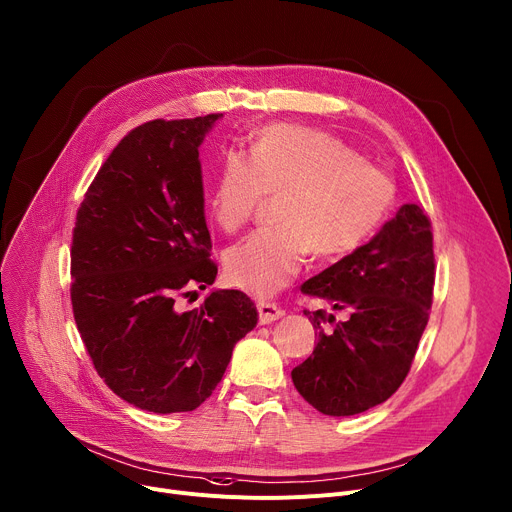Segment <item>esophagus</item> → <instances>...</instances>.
Listing matches in <instances>:
<instances>
[{"mask_svg": "<svg viewBox=\"0 0 512 512\" xmlns=\"http://www.w3.org/2000/svg\"><path fill=\"white\" fill-rule=\"evenodd\" d=\"M286 314V310L282 306H277L275 302H267V300H261L259 302V320L263 324H269L277 318H282Z\"/></svg>", "mask_w": 512, "mask_h": 512, "instance_id": "34e87169", "label": "esophagus"}]
</instances>
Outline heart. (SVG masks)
<instances>
[{"instance_id":"heart-1","label":"heart","mask_w":512,"mask_h":512,"mask_svg":"<svg viewBox=\"0 0 512 512\" xmlns=\"http://www.w3.org/2000/svg\"><path fill=\"white\" fill-rule=\"evenodd\" d=\"M267 196H280L277 226L259 228L224 253L232 284L273 294L302 269L310 253L339 259L357 251L392 210V177L341 138L294 124H269L249 157L230 149L210 196L214 220L228 232L243 228Z\"/></svg>"}]
</instances>
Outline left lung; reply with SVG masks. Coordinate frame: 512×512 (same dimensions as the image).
<instances>
[{
  "mask_svg": "<svg viewBox=\"0 0 512 512\" xmlns=\"http://www.w3.org/2000/svg\"><path fill=\"white\" fill-rule=\"evenodd\" d=\"M435 286L433 230L425 210L404 204L367 245L302 284L345 312L304 310L318 341L292 369L300 396L318 412L351 416L386 402L406 380L429 322ZM329 321L331 330H324Z\"/></svg>",
  "mask_w": 512,
  "mask_h": 512,
  "instance_id": "left-lung-1",
  "label": "left lung"
}]
</instances>
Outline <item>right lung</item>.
Returning <instances> with one entry per match:
<instances>
[{
    "label": "right lung",
    "mask_w": 512,
    "mask_h": 512,
    "mask_svg": "<svg viewBox=\"0 0 512 512\" xmlns=\"http://www.w3.org/2000/svg\"><path fill=\"white\" fill-rule=\"evenodd\" d=\"M222 114L132 128L91 181L71 243V304L98 376L128 404L196 410L257 324L251 298L216 290L198 147Z\"/></svg>",
    "instance_id": "obj_1"
}]
</instances>
